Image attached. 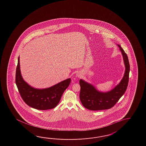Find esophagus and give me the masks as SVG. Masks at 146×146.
I'll use <instances>...</instances> for the list:
<instances>
[{
    "mask_svg": "<svg viewBox=\"0 0 146 146\" xmlns=\"http://www.w3.org/2000/svg\"><path fill=\"white\" fill-rule=\"evenodd\" d=\"M77 77H80L81 74H79V73H78L77 74Z\"/></svg>",
    "mask_w": 146,
    "mask_h": 146,
    "instance_id": "1",
    "label": "esophagus"
}]
</instances>
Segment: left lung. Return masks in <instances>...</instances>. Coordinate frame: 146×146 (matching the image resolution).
I'll return each mask as SVG.
<instances>
[{
  "instance_id": "1",
  "label": "left lung",
  "mask_w": 146,
  "mask_h": 146,
  "mask_svg": "<svg viewBox=\"0 0 146 146\" xmlns=\"http://www.w3.org/2000/svg\"><path fill=\"white\" fill-rule=\"evenodd\" d=\"M118 46L121 50L126 68L124 77L113 90L105 93L100 92L92 85L80 79V99L82 104L86 109L92 111L111 109L118 102L127 89L130 71L129 62L127 54L120 45Z\"/></svg>"
}]
</instances>
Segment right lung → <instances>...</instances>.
<instances>
[{"mask_svg": "<svg viewBox=\"0 0 146 146\" xmlns=\"http://www.w3.org/2000/svg\"><path fill=\"white\" fill-rule=\"evenodd\" d=\"M71 82L69 78L44 89L31 87L23 80L20 69L19 56L16 72V84L22 100L28 106L40 110L54 109L58 105L65 90Z\"/></svg>", "mask_w": 146, "mask_h": 146, "instance_id": "right-lung-1", "label": "right lung"}]
</instances>
